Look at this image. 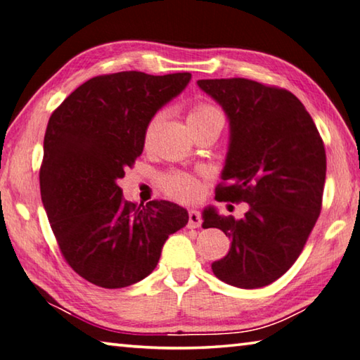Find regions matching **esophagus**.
<instances>
[{"label":"esophagus","instance_id":"esophagus-1","mask_svg":"<svg viewBox=\"0 0 360 360\" xmlns=\"http://www.w3.org/2000/svg\"><path fill=\"white\" fill-rule=\"evenodd\" d=\"M201 225V214L195 209L188 211V228H198Z\"/></svg>","mask_w":360,"mask_h":360}]
</instances>
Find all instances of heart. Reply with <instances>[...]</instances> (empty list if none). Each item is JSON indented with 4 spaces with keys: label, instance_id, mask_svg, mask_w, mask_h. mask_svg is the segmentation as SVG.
Masks as SVG:
<instances>
[{
    "label": "heart",
    "instance_id": "obj_1",
    "mask_svg": "<svg viewBox=\"0 0 360 360\" xmlns=\"http://www.w3.org/2000/svg\"><path fill=\"white\" fill-rule=\"evenodd\" d=\"M215 117L224 120V116H221V113L215 107L209 105V103H197V105L191 110V113H188V126H198V124L215 120ZM160 120L162 115L158 113L151 121H149L145 134L146 141L153 139L154 130L158 129ZM159 182L163 192H165L168 197L178 201H195L198 200L202 193V181L197 178V176L188 173L174 172L163 174Z\"/></svg>",
    "mask_w": 360,
    "mask_h": 360
}]
</instances>
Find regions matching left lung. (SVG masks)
<instances>
[{"instance_id": "left-lung-1", "label": "left lung", "mask_w": 360, "mask_h": 360, "mask_svg": "<svg viewBox=\"0 0 360 360\" xmlns=\"http://www.w3.org/2000/svg\"><path fill=\"white\" fill-rule=\"evenodd\" d=\"M224 108L230 145L215 200L248 202L245 217L202 212V228L231 239L214 276L238 288L276 282L294 264L321 212L326 151L311 116L296 96L247 78L198 80Z\"/></svg>"}]
</instances>
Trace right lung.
<instances>
[{"label":"right lung","mask_w":360,"mask_h":360,"mask_svg":"<svg viewBox=\"0 0 360 360\" xmlns=\"http://www.w3.org/2000/svg\"><path fill=\"white\" fill-rule=\"evenodd\" d=\"M188 72L127 70L84 82L51 113L39 172L41 197L64 259L78 276L115 290L159 263L188 212L172 201L122 198L117 181L145 146L149 121L191 82Z\"/></svg>","instance_id":"right-lung-1"}]
</instances>
